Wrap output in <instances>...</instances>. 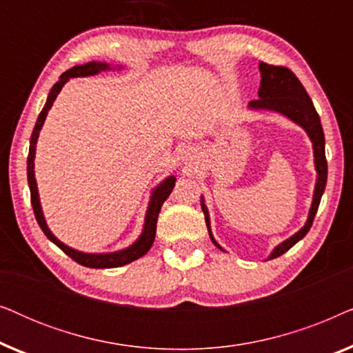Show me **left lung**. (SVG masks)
Returning <instances> with one entry per match:
<instances>
[{"instance_id":"left-lung-1","label":"left lung","mask_w":353,"mask_h":353,"mask_svg":"<svg viewBox=\"0 0 353 353\" xmlns=\"http://www.w3.org/2000/svg\"><path fill=\"white\" fill-rule=\"evenodd\" d=\"M260 88H259V99L250 101L248 108L250 110H272V112H278L292 120L299 127L305 130V133L310 138L313 146V157H315V170H316V183L315 191H313V201L308 210V219L305 225L302 226L297 233H294L291 238L283 241L276 248L272 250L268 255L270 259H276L284 252H288L294 244H297L303 236L308 233L312 228L313 219H315L318 205H320L321 196L325 192L326 180H327V163H326V154H325V133H323V127L320 122V115L316 114L315 105H313L310 96L307 94L303 85L299 81L296 75L286 67L270 65L265 62H260ZM201 207L205 215L207 230H209V236L216 248L220 250L225 249L216 243L214 234H212L210 228V216L209 210H207L204 197L201 196Z\"/></svg>"}]
</instances>
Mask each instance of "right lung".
I'll return each mask as SVG.
<instances>
[{"instance_id": "right-lung-1", "label": "right lung", "mask_w": 353, "mask_h": 353, "mask_svg": "<svg viewBox=\"0 0 353 353\" xmlns=\"http://www.w3.org/2000/svg\"><path fill=\"white\" fill-rule=\"evenodd\" d=\"M115 69H122V65H115L112 67L108 62H99V61H91L86 62V64L81 65H75L72 69L65 70L64 74L59 77V81L52 86L50 94H48L46 104L43 110L38 115L35 128L32 132V138H30V149H28V157H27V180H28V188H30V197H32V207L33 212H35V219L40 225V228L43 230V233L46 234V238L54 243L57 248L69 255L70 259H74L77 263L83 265V267L88 268H115V267H122V265H127L133 260H137L139 257H143L144 254L151 249V245L154 243V238H156V226H157V216L159 212H161V207L163 202L167 201V197L170 196V192L175 186L176 178L170 175L167 176L165 180L154 188L151 192V197H149V204H148V210H146V216H144V225H143V231L141 234L138 236V239L134 241L132 245L125 248L122 250H115V252H105V254H88V252H80V250L72 249L69 245L62 243L56 238L54 234L51 233V230L48 228L45 215H43V209H41V202H40V196H38V186H37V180H35V152H37V141L38 137H40V130L43 128V123H45L48 110L51 109L52 103L57 98V94L61 93L62 86H64L67 81L70 79H75V77H90V75H96L99 72L104 70H115Z\"/></svg>"}]
</instances>
